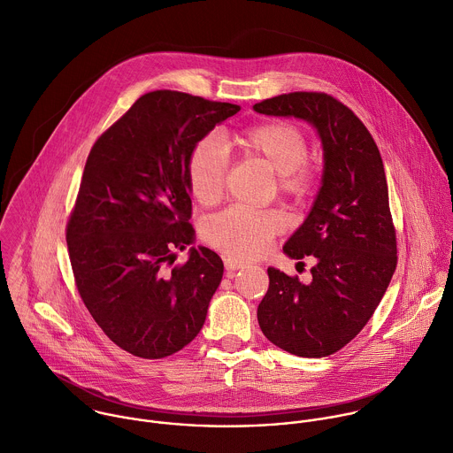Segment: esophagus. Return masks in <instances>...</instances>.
Here are the masks:
<instances>
[{"instance_id":"1","label":"esophagus","mask_w":453,"mask_h":453,"mask_svg":"<svg viewBox=\"0 0 453 453\" xmlns=\"http://www.w3.org/2000/svg\"><path fill=\"white\" fill-rule=\"evenodd\" d=\"M224 266H226L227 273L231 275L233 272H236V270L243 268V266H245V263H242V261H238V259H233V257H226V259H224Z\"/></svg>"}]
</instances>
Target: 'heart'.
Segmentation results:
<instances>
[{"instance_id": "obj_1", "label": "heart", "mask_w": 453, "mask_h": 453, "mask_svg": "<svg viewBox=\"0 0 453 453\" xmlns=\"http://www.w3.org/2000/svg\"><path fill=\"white\" fill-rule=\"evenodd\" d=\"M226 144L243 158L265 164L277 174V192L293 201L307 199L318 185V171L307 164L309 139L289 121H263L226 135ZM226 157L211 139L197 141L187 157L190 194L204 206L215 204L224 190ZM279 211L227 208L204 222L203 236L233 259L263 256L272 240L284 231Z\"/></svg>"}]
</instances>
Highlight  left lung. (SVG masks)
Segmentation results:
<instances>
[{
    "label": "left lung",
    "mask_w": 453,
    "mask_h": 453,
    "mask_svg": "<svg viewBox=\"0 0 453 453\" xmlns=\"http://www.w3.org/2000/svg\"><path fill=\"white\" fill-rule=\"evenodd\" d=\"M254 111L303 119L323 144L319 192L282 249L291 259L312 256V279L303 284L268 268L270 286L257 307L270 342L296 357L323 358L362 332L397 266L383 158L360 118L326 93L279 95Z\"/></svg>",
    "instance_id": "1"
}]
</instances>
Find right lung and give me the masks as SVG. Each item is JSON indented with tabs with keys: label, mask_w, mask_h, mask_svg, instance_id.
Here are the masks:
<instances>
[{
	"label": "right lung",
	"mask_w": 453,
	"mask_h": 453,
	"mask_svg": "<svg viewBox=\"0 0 453 453\" xmlns=\"http://www.w3.org/2000/svg\"><path fill=\"white\" fill-rule=\"evenodd\" d=\"M240 105L181 91L142 95L93 144L66 226L77 291L104 334L139 358L169 357L196 339L222 259L196 242L187 157Z\"/></svg>",
	"instance_id": "obj_1"
}]
</instances>
